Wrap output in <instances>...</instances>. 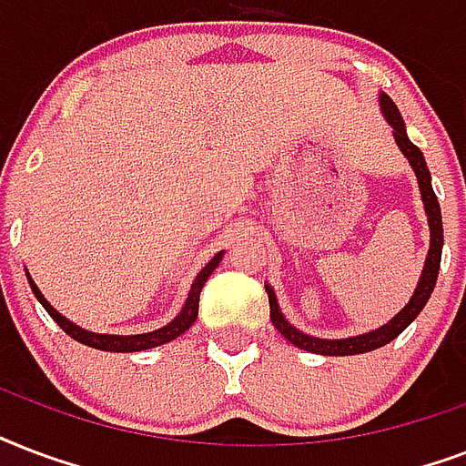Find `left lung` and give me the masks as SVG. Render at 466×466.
<instances>
[{"label":"left lung","mask_w":466,"mask_h":466,"mask_svg":"<svg viewBox=\"0 0 466 466\" xmlns=\"http://www.w3.org/2000/svg\"><path fill=\"white\" fill-rule=\"evenodd\" d=\"M380 106L384 118L389 121V126L394 128L396 146L401 147V153L409 157L410 167L418 177V187H420V197H423L425 214H428V226H431V250H428V258H425V267L420 279H418V287L413 291V297L401 311L396 313L394 319L389 320L387 326L377 328V330H370V333L355 335V338H342V340H326V338H313V335L301 333L299 328H294L289 320L284 319L282 311H279V304H277V297L269 284H265L267 297H269V319H272L274 328L297 348L306 350V352H316V355H328V357H345V355H360V352H371V350L387 345L394 338L406 330V328L413 323L418 313L423 311V306L428 304L432 289H435V282H438L440 272V258H442V216H440V204L438 197L432 192L431 184V169L425 165L423 153L418 150L413 143L406 136V126H403V118L396 109V104L389 99V95L381 92L380 95Z\"/></svg>","instance_id":"1"}]
</instances>
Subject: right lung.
Instances as JSON below:
<instances>
[{
	"label": "right lung",
	"mask_w": 466,
	"mask_h": 466,
	"mask_svg": "<svg viewBox=\"0 0 466 466\" xmlns=\"http://www.w3.org/2000/svg\"><path fill=\"white\" fill-rule=\"evenodd\" d=\"M221 258H223V252L214 255V259H211V262H208V265L204 267L199 274H197V279H194V284H192V291H189V297H187V301H184V306H182V311H179V316H177L175 320H169L167 326L157 328V330H153V333H140V335L89 333V330H85V328L75 326L72 320H67L65 316H60V313H57L56 309L48 304V301H46V297H43L41 289L35 287L31 277H28V284H31V291H34L35 299L41 301L43 309L48 311L50 319L56 320L57 326L63 328L65 333L70 335V338H75L77 342H82V345H89V348H95V350H106V352H140V350L157 348V345H165V342L175 340V338H179V335H182L187 328H192V323L197 320V316H199L201 289H204V284H207V279L211 277V272H214L216 267H218Z\"/></svg>",
	"instance_id": "add662e5"
}]
</instances>
